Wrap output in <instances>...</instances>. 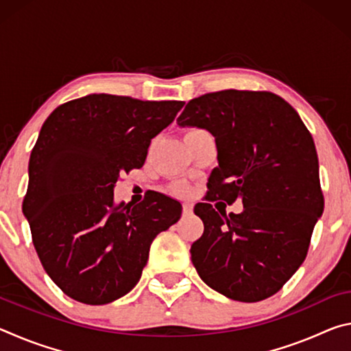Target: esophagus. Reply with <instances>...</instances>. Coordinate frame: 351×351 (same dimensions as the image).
<instances>
[{
    "instance_id": "34e87169",
    "label": "esophagus",
    "mask_w": 351,
    "mask_h": 351,
    "mask_svg": "<svg viewBox=\"0 0 351 351\" xmlns=\"http://www.w3.org/2000/svg\"><path fill=\"white\" fill-rule=\"evenodd\" d=\"M182 213H184V215H190V213H192V204H184L182 206Z\"/></svg>"
}]
</instances>
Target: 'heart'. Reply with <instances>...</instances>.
Instances as JSON below:
<instances>
[{"instance_id": "1", "label": "heart", "mask_w": 351, "mask_h": 351, "mask_svg": "<svg viewBox=\"0 0 351 351\" xmlns=\"http://www.w3.org/2000/svg\"><path fill=\"white\" fill-rule=\"evenodd\" d=\"M190 192V189L189 187H186V186H181L180 187V193H182V195H187Z\"/></svg>"}]
</instances>
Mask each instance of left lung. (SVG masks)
Segmentation results:
<instances>
[{"label":"left lung","instance_id":"8db88e82","mask_svg":"<svg viewBox=\"0 0 351 351\" xmlns=\"http://www.w3.org/2000/svg\"><path fill=\"white\" fill-rule=\"evenodd\" d=\"M176 122L206 128L218 150L206 199L193 209L204 223L190 247L193 266L229 299H268L304 263L324 212L311 133L293 106L269 91L204 94L190 100ZM237 197L241 214L211 206Z\"/></svg>","mask_w":351,"mask_h":351}]
</instances>
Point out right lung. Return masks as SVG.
<instances>
[{"label": "right lung", "instance_id": "add662e5", "mask_svg": "<svg viewBox=\"0 0 351 351\" xmlns=\"http://www.w3.org/2000/svg\"><path fill=\"white\" fill-rule=\"evenodd\" d=\"M181 100L90 94L51 112L29 159L23 213L47 276L71 299L105 305L139 282L156 235L181 218L159 192L114 203V184L141 169L150 142L173 122Z\"/></svg>", "mask_w": 351, "mask_h": 351}]
</instances>
